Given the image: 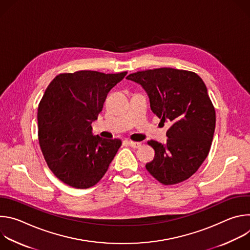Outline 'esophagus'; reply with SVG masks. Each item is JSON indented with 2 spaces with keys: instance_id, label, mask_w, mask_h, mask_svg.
<instances>
[{
  "instance_id": "1",
  "label": "esophagus",
  "mask_w": 250,
  "mask_h": 250,
  "mask_svg": "<svg viewBox=\"0 0 250 250\" xmlns=\"http://www.w3.org/2000/svg\"><path fill=\"white\" fill-rule=\"evenodd\" d=\"M128 145H129L131 147H133V148H138V147L141 146V142H136V141H131V140H129V141H128Z\"/></svg>"
}]
</instances>
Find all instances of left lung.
Segmentation results:
<instances>
[{
    "instance_id": "1",
    "label": "left lung",
    "mask_w": 250,
    "mask_h": 250,
    "mask_svg": "<svg viewBox=\"0 0 250 250\" xmlns=\"http://www.w3.org/2000/svg\"><path fill=\"white\" fill-rule=\"evenodd\" d=\"M146 92L151 111L171 124L165 145L150 140L155 156L146 165L164 185L190 178L207 158L216 127V112L202 78L191 71L157 68L129 74Z\"/></svg>"
}]
</instances>
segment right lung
<instances>
[{
	"label": "right lung",
	"instance_id": "obj_1",
	"mask_svg": "<svg viewBox=\"0 0 250 250\" xmlns=\"http://www.w3.org/2000/svg\"><path fill=\"white\" fill-rule=\"evenodd\" d=\"M126 73H63L45 90L38 110L39 141L49 169L63 183L87 189L108 170L122 140L94 135L91 124Z\"/></svg>",
	"mask_w": 250,
	"mask_h": 250
}]
</instances>
